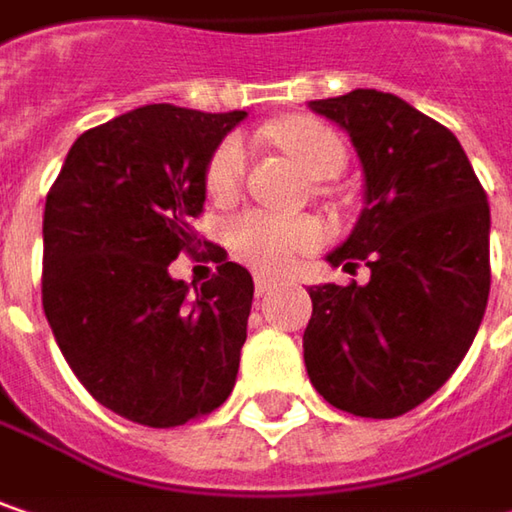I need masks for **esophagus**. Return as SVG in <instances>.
<instances>
[{"label": "esophagus", "instance_id": "34e87169", "mask_svg": "<svg viewBox=\"0 0 512 512\" xmlns=\"http://www.w3.org/2000/svg\"><path fill=\"white\" fill-rule=\"evenodd\" d=\"M278 286L275 278H266V275H255V295L257 298H263V295H269L272 289Z\"/></svg>", "mask_w": 512, "mask_h": 512}]
</instances>
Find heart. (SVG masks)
<instances>
[{
  "mask_svg": "<svg viewBox=\"0 0 512 512\" xmlns=\"http://www.w3.org/2000/svg\"><path fill=\"white\" fill-rule=\"evenodd\" d=\"M272 138L304 167L313 179H330L345 167V141L327 124L313 118H286ZM246 138L240 133L220 138L205 165V188L217 199L237 194L246 176ZM228 246L243 263L260 272H286L298 257L316 252L324 243V226L313 217H281L260 208H249L228 220Z\"/></svg>",
  "mask_w": 512,
  "mask_h": 512,
  "instance_id": "obj_1",
  "label": "heart"
}]
</instances>
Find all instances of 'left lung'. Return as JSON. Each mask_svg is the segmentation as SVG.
<instances>
[{"label": "left lung", "instance_id": "8db88e82", "mask_svg": "<svg viewBox=\"0 0 512 512\" xmlns=\"http://www.w3.org/2000/svg\"><path fill=\"white\" fill-rule=\"evenodd\" d=\"M353 141L365 208L333 266L371 269L359 286H310V382L356 417H400L455 374L490 295V205L464 147L397 95L353 89L310 101Z\"/></svg>", "mask_w": 512, "mask_h": 512}]
</instances>
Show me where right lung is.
I'll list each match as a JSON object with an SVG mask.
<instances>
[{"label":"right lung","instance_id":"obj_1","mask_svg":"<svg viewBox=\"0 0 512 512\" xmlns=\"http://www.w3.org/2000/svg\"><path fill=\"white\" fill-rule=\"evenodd\" d=\"M246 112L138 106L77 138L46 196L43 310L83 388L109 411L173 429L228 400L255 284L194 231L211 150ZM218 272L187 298L166 266Z\"/></svg>","mask_w":512,"mask_h":512}]
</instances>
